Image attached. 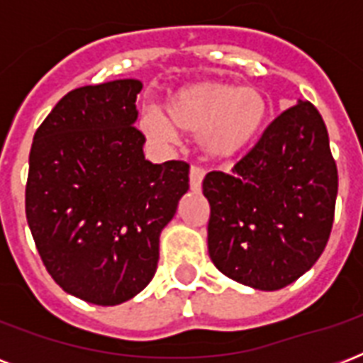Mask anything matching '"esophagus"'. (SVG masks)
Here are the masks:
<instances>
[{"mask_svg":"<svg viewBox=\"0 0 363 363\" xmlns=\"http://www.w3.org/2000/svg\"><path fill=\"white\" fill-rule=\"evenodd\" d=\"M203 177H205L203 167H199V165H192V167H190V188H192L194 192H198L199 188H201Z\"/></svg>","mask_w":363,"mask_h":363,"instance_id":"1","label":"esophagus"}]
</instances>
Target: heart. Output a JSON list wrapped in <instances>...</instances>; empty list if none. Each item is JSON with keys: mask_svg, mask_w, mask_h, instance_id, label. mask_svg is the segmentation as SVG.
I'll return each instance as SVG.
<instances>
[{"mask_svg": "<svg viewBox=\"0 0 363 363\" xmlns=\"http://www.w3.org/2000/svg\"><path fill=\"white\" fill-rule=\"evenodd\" d=\"M165 117L158 109L141 115L143 133L154 143L171 145L179 131L199 133V143L213 158H232L259 133L267 116V99L256 88L222 82H198L171 94Z\"/></svg>", "mask_w": 363, "mask_h": 363, "instance_id": "heart-1", "label": "heart"}]
</instances>
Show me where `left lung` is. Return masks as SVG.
Masks as SVG:
<instances>
[{
  "label": "left lung",
  "mask_w": 363,
  "mask_h": 363,
  "mask_svg": "<svg viewBox=\"0 0 363 363\" xmlns=\"http://www.w3.org/2000/svg\"><path fill=\"white\" fill-rule=\"evenodd\" d=\"M203 194L216 269L267 292L309 271L326 248L337 198V165L315 105L281 113L230 173L205 175Z\"/></svg>",
  "instance_id": "left-lung-1"
}]
</instances>
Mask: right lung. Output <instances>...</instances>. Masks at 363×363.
I'll return each instance as SVG.
<instances>
[{
  "label": "right lung",
  "instance_id": "add662e5",
  "mask_svg": "<svg viewBox=\"0 0 363 363\" xmlns=\"http://www.w3.org/2000/svg\"><path fill=\"white\" fill-rule=\"evenodd\" d=\"M141 81L71 90L37 128L26 218L43 264L65 292L118 305L152 281L160 233L188 192L186 162L145 160Z\"/></svg>",
  "mask_w": 363,
  "mask_h": 363
}]
</instances>
